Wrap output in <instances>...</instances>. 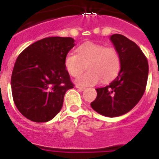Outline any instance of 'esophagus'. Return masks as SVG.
<instances>
[{
    "label": "esophagus",
    "instance_id": "34e87169",
    "mask_svg": "<svg viewBox=\"0 0 159 159\" xmlns=\"http://www.w3.org/2000/svg\"><path fill=\"white\" fill-rule=\"evenodd\" d=\"M77 89L80 90V91H85L86 90V87H80V86H76Z\"/></svg>",
    "mask_w": 159,
    "mask_h": 159
}]
</instances>
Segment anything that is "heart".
<instances>
[{
    "label": "heart",
    "instance_id": "obj_1",
    "mask_svg": "<svg viewBox=\"0 0 159 159\" xmlns=\"http://www.w3.org/2000/svg\"><path fill=\"white\" fill-rule=\"evenodd\" d=\"M88 70L77 79L82 86H92L102 82H111L121 68V58L114 47L101 43H86L77 48V54L68 53L64 58V67L71 77H78L85 69Z\"/></svg>",
    "mask_w": 159,
    "mask_h": 159
}]
</instances>
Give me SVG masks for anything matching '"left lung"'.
Here are the masks:
<instances>
[{"label":"left lung","instance_id":"8db88e82","mask_svg":"<svg viewBox=\"0 0 159 159\" xmlns=\"http://www.w3.org/2000/svg\"><path fill=\"white\" fill-rule=\"evenodd\" d=\"M111 40L120 55V71L110 85L96 89L97 97L91 106L102 116L116 117L131 111L142 98L148 81V63L139 47L125 36L116 34Z\"/></svg>","mask_w":159,"mask_h":159}]
</instances>
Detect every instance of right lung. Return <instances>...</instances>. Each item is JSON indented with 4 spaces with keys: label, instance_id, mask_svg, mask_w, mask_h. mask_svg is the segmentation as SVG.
Masks as SVG:
<instances>
[{
    "label": "right lung",
    "instance_id": "add662e5",
    "mask_svg": "<svg viewBox=\"0 0 159 159\" xmlns=\"http://www.w3.org/2000/svg\"><path fill=\"white\" fill-rule=\"evenodd\" d=\"M74 46L70 37H48L20 53L11 75V92L25 118L47 122L62 109L65 93L74 87L64 67L65 56Z\"/></svg>",
    "mask_w": 159,
    "mask_h": 159
}]
</instances>
